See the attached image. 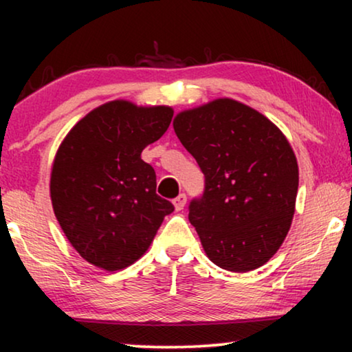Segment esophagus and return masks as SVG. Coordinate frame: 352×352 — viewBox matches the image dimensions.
<instances>
[{"label":"esophagus","mask_w":352,"mask_h":352,"mask_svg":"<svg viewBox=\"0 0 352 352\" xmlns=\"http://www.w3.org/2000/svg\"><path fill=\"white\" fill-rule=\"evenodd\" d=\"M186 201H187L186 194H179V195H177L176 199L173 200V205H175V210H176V211H181V210L186 206Z\"/></svg>","instance_id":"obj_1"}]
</instances>
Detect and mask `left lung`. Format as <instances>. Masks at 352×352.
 <instances>
[{"mask_svg": "<svg viewBox=\"0 0 352 352\" xmlns=\"http://www.w3.org/2000/svg\"><path fill=\"white\" fill-rule=\"evenodd\" d=\"M173 128L205 175L204 197L189 206L205 254L226 271L261 267L295 214L300 171L285 134L229 98L182 110Z\"/></svg>", "mask_w": 352, "mask_h": 352, "instance_id": "left-lung-1", "label": "left lung"}]
</instances>
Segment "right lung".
<instances>
[{
	"instance_id": "obj_1",
	"label": "right lung",
	"mask_w": 352,
	"mask_h": 352,
	"mask_svg": "<svg viewBox=\"0 0 352 352\" xmlns=\"http://www.w3.org/2000/svg\"><path fill=\"white\" fill-rule=\"evenodd\" d=\"M173 113L170 105L110 100L85 115L57 148L52 210L72 247L93 266L109 272L131 266L175 210L157 195L155 171L141 158Z\"/></svg>"
}]
</instances>
